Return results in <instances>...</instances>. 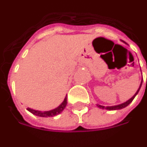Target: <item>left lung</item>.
<instances>
[{"label":"left lung","mask_w":147,"mask_h":147,"mask_svg":"<svg viewBox=\"0 0 147 147\" xmlns=\"http://www.w3.org/2000/svg\"><path fill=\"white\" fill-rule=\"evenodd\" d=\"M146 69H147V67H146ZM146 83H147V80H146ZM142 86V84L141 85H140V87H139V88H138V90L137 91V92L134 94V95L131 98H130L128 101H127V102H123V103H122V104H119V105H116V106H112V107H104V106H101V105H98V107L99 108H102V109H107V110H119V109H122V108H124V107H126L127 106H128L130 103H131L132 101H133V99L134 98V97L136 96V95L138 93V91H139V89H140V88H141Z\"/></svg>","instance_id":"left-lung-1"}]
</instances>
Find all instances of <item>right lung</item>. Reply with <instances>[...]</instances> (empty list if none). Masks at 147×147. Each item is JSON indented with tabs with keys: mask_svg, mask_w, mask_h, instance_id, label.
I'll use <instances>...</instances> for the list:
<instances>
[{
	"mask_svg": "<svg viewBox=\"0 0 147 147\" xmlns=\"http://www.w3.org/2000/svg\"><path fill=\"white\" fill-rule=\"evenodd\" d=\"M67 102V96L64 98L63 102L60 104V105L56 107V109H53L52 111H36V110L31 109V108H28V107L27 110L28 111H30L31 113H32L35 115H37V116L40 117H52L55 116V115H59V113H61L63 111V109L66 107Z\"/></svg>",
	"mask_w": 147,
	"mask_h": 147,
	"instance_id": "right-lung-1",
	"label": "right lung"
}]
</instances>
